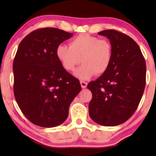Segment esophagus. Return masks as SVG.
I'll use <instances>...</instances> for the list:
<instances>
[{
    "instance_id": "1",
    "label": "esophagus",
    "mask_w": 156,
    "mask_h": 156,
    "mask_svg": "<svg viewBox=\"0 0 156 156\" xmlns=\"http://www.w3.org/2000/svg\"><path fill=\"white\" fill-rule=\"evenodd\" d=\"M80 85H81V87L83 89H84V88H86V87H87V82H85V81H83V80H80Z\"/></svg>"
}]
</instances>
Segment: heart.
<instances>
[{
	"mask_svg": "<svg viewBox=\"0 0 156 156\" xmlns=\"http://www.w3.org/2000/svg\"><path fill=\"white\" fill-rule=\"evenodd\" d=\"M55 55L62 67L69 72L74 70L80 62H83L75 76L80 80H87L108 70L112 64L113 50L108 39L81 34L71 39L69 46H57Z\"/></svg>",
	"mask_w": 156,
	"mask_h": 156,
	"instance_id": "heart-1",
	"label": "heart"
}]
</instances>
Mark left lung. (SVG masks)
<instances>
[{
    "label": "left lung",
    "mask_w": 156,
    "mask_h": 156,
    "mask_svg": "<svg viewBox=\"0 0 156 156\" xmlns=\"http://www.w3.org/2000/svg\"><path fill=\"white\" fill-rule=\"evenodd\" d=\"M98 34L109 39L113 56L108 70L87 85L92 94L89 116L98 124L116 126L128 120L140 103L146 83V63L139 45L129 36L116 30Z\"/></svg>",
    "instance_id": "8db88e82"
}]
</instances>
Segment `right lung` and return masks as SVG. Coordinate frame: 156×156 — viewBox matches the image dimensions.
<instances>
[{"instance_id":"add662e5","label":"right lung","mask_w":156,"mask_h":156,"mask_svg":"<svg viewBox=\"0 0 156 156\" xmlns=\"http://www.w3.org/2000/svg\"><path fill=\"white\" fill-rule=\"evenodd\" d=\"M73 34L55 28L31 32L20 43L13 62L14 94L19 108L33 124L58 126L81 90L78 79L62 67L57 46Z\"/></svg>"}]
</instances>
